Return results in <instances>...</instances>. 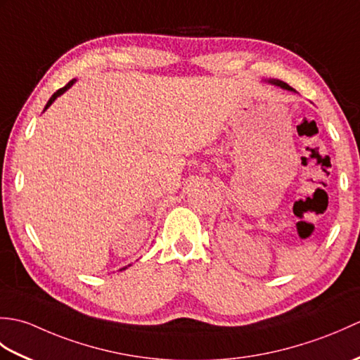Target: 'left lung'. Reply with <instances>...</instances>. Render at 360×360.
Returning a JSON list of instances; mask_svg holds the SVG:
<instances>
[{
	"label": "left lung",
	"instance_id": "obj_1",
	"mask_svg": "<svg viewBox=\"0 0 360 360\" xmlns=\"http://www.w3.org/2000/svg\"><path fill=\"white\" fill-rule=\"evenodd\" d=\"M271 83H274V85H277V86H280V88H283V89H288V91H294L292 88H290L288 83H285V82H280V80H269Z\"/></svg>",
	"mask_w": 360,
	"mask_h": 360
}]
</instances>
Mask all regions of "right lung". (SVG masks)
Instances as JSON below:
<instances>
[{"label":"right lung","mask_w":360,"mask_h":360,"mask_svg":"<svg viewBox=\"0 0 360 360\" xmlns=\"http://www.w3.org/2000/svg\"><path fill=\"white\" fill-rule=\"evenodd\" d=\"M74 82H75V80L72 79L71 82H68V83H66V85H65L63 88H60V89L57 91V93H53V94H52V97L49 98V102H48V103H46V106H44V110H48V108H49V106H51V103H52L53 101H56V98H57L58 96H62V94L65 93V91H66L68 88H71V86H72V83H74ZM124 269H127V267H124ZM120 271H122V269H120Z\"/></svg>","instance_id":"1"}]
</instances>
